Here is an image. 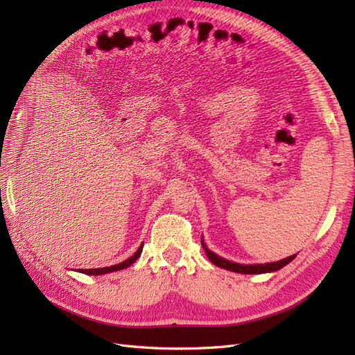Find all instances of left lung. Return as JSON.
<instances>
[{
  "instance_id": "left-lung-1",
  "label": "left lung",
  "mask_w": 355,
  "mask_h": 355,
  "mask_svg": "<svg viewBox=\"0 0 355 355\" xmlns=\"http://www.w3.org/2000/svg\"><path fill=\"white\" fill-rule=\"evenodd\" d=\"M201 245L204 252H206L207 257L210 259V262H213L216 266L219 268H223V270H228V271H232V272H239V274H265V272H274V271H278L282 270L283 266H286L288 262H292L296 254H292L286 257V259H282L278 262H270V263H254V265H243V263H235V262H231V261H227L223 259V257L218 256L216 253H213L211 250L207 249L206 243H204L202 237H201Z\"/></svg>"
}]
</instances>
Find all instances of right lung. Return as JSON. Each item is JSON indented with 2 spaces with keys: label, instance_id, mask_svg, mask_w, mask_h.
I'll use <instances>...</instances> for the list:
<instances>
[{
  "label": "right lung",
  "instance_id": "right-lung-1",
  "mask_svg": "<svg viewBox=\"0 0 355 355\" xmlns=\"http://www.w3.org/2000/svg\"><path fill=\"white\" fill-rule=\"evenodd\" d=\"M142 249H144V243L141 244V247H139L137 252L128 257V259H125L124 262L121 263H116V265H112V266H105V268H94V270H81L83 274H87V275H102V274H108V272H112V271H120V270H124V268L130 266L132 263L136 262V259L139 256H141L142 253Z\"/></svg>",
  "mask_w": 355,
  "mask_h": 355
}]
</instances>
